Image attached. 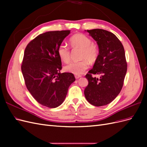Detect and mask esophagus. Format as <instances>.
Returning <instances> with one entry per match:
<instances>
[{"label":"esophagus","mask_w":147,"mask_h":147,"mask_svg":"<svg viewBox=\"0 0 147 147\" xmlns=\"http://www.w3.org/2000/svg\"><path fill=\"white\" fill-rule=\"evenodd\" d=\"M82 76L81 75H75V78L76 79H78V78H80Z\"/></svg>","instance_id":"1"}]
</instances>
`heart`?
<instances>
[{
  "label": "heart",
  "instance_id": "b5f03b06",
  "mask_svg": "<svg viewBox=\"0 0 147 147\" xmlns=\"http://www.w3.org/2000/svg\"><path fill=\"white\" fill-rule=\"evenodd\" d=\"M71 47L73 48L81 49L80 59L82 60L72 62L65 67L67 72L74 75H80L88 68L89 63H94L98 58L99 50L96 44L92 43L91 39L83 34L74 35L69 40ZM57 53L62 61L68 63L70 60L71 52L70 48L64 44H61L57 48Z\"/></svg>",
  "mask_w": 147,
  "mask_h": 147
}]
</instances>
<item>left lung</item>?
<instances>
[{"mask_svg": "<svg viewBox=\"0 0 147 147\" xmlns=\"http://www.w3.org/2000/svg\"><path fill=\"white\" fill-rule=\"evenodd\" d=\"M97 42L98 58L85 75L88 80L84 93L90 103L96 107L107 105L119 94L127 72L125 52L121 42L113 33L101 29L87 30ZM101 75L99 79L92 74Z\"/></svg>", "mask_w": 147, "mask_h": 147, "instance_id": "1", "label": "left lung"}]
</instances>
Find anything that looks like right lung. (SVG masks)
<instances>
[{"mask_svg":"<svg viewBox=\"0 0 147 147\" xmlns=\"http://www.w3.org/2000/svg\"><path fill=\"white\" fill-rule=\"evenodd\" d=\"M70 30L50 31L38 35L26 47L21 71L28 91L39 104L56 108L64 102L75 78L72 73H61L58 47Z\"/></svg>","mask_w":147,"mask_h":147,"instance_id":"obj_1","label":"right lung"}]
</instances>
